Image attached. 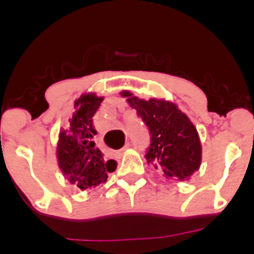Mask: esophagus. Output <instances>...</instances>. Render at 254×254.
<instances>
[{"mask_svg":"<svg viewBox=\"0 0 254 254\" xmlns=\"http://www.w3.org/2000/svg\"><path fill=\"white\" fill-rule=\"evenodd\" d=\"M130 147V144L129 143H127V144H125L124 145V147L123 148H122V149L121 150H119V151H117V155L118 156H122V155H123V154L125 153V150H127V148H129Z\"/></svg>","mask_w":254,"mask_h":254,"instance_id":"obj_1","label":"esophagus"}]
</instances>
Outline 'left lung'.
I'll return each instance as SVG.
<instances>
[{"label": "left lung", "mask_w": 254, "mask_h": 254, "mask_svg": "<svg viewBox=\"0 0 254 254\" xmlns=\"http://www.w3.org/2000/svg\"><path fill=\"white\" fill-rule=\"evenodd\" d=\"M121 95L150 131L151 143L145 154L148 164L161 171L167 179H190L202 164V144L190 118L170 100H144L129 90H122Z\"/></svg>", "instance_id": "left-lung-1"}]
</instances>
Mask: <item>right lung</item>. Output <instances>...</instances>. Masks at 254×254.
<instances>
[{
    "label": "right lung",
    "mask_w": 254,
    "mask_h": 254,
    "mask_svg": "<svg viewBox=\"0 0 254 254\" xmlns=\"http://www.w3.org/2000/svg\"><path fill=\"white\" fill-rule=\"evenodd\" d=\"M104 97L83 93L75 100V112L58 135L56 157L63 177L81 190L97 188L107 182V174L117 168L116 160H106L95 145L93 117Z\"/></svg>",
    "instance_id": "right-lung-1"
}]
</instances>
